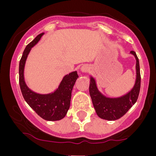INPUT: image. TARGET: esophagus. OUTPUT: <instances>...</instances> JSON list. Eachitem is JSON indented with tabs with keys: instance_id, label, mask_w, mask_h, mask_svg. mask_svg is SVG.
Here are the masks:
<instances>
[{
	"instance_id": "obj_1",
	"label": "esophagus",
	"mask_w": 156,
	"mask_h": 156,
	"mask_svg": "<svg viewBox=\"0 0 156 156\" xmlns=\"http://www.w3.org/2000/svg\"><path fill=\"white\" fill-rule=\"evenodd\" d=\"M89 69V67H88V66H87V65H83V66H82L81 68H80V70H81L83 73H87V72H88Z\"/></svg>"
}]
</instances>
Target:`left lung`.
<instances>
[{
    "instance_id": "obj_1",
    "label": "left lung",
    "mask_w": 156,
    "mask_h": 156,
    "mask_svg": "<svg viewBox=\"0 0 156 156\" xmlns=\"http://www.w3.org/2000/svg\"><path fill=\"white\" fill-rule=\"evenodd\" d=\"M130 53L135 56L136 60V79L133 89L126 94L117 98H106L98 89L94 78L92 77L90 78L89 94L97 114L101 119L106 120H116L119 119L126 114L137 101L141 87L140 67L139 58L135 52L132 51Z\"/></svg>"
}]
</instances>
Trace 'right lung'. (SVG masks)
Returning <instances> with one entry per match:
<instances>
[{
    "label": "right lung",
    "mask_w": 156,
    "mask_h": 156,
    "mask_svg": "<svg viewBox=\"0 0 156 156\" xmlns=\"http://www.w3.org/2000/svg\"><path fill=\"white\" fill-rule=\"evenodd\" d=\"M44 33L40 34L30 42L23 51L19 64V83L25 101L37 114L48 121H57L63 119L70 105L71 93L78 78L76 71L66 75L58 88L54 92L47 94H37L27 87L24 80V67L28 53Z\"/></svg>",
    "instance_id": "right-lung-1"
}]
</instances>
